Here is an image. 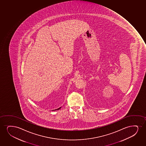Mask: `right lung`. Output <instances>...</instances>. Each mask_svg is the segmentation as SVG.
I'll return each instance as SVG.
<instances>
[{
    "label": "right lung",
    "instance_id": "1",
    "mask_svg": "<svg viewBox=\"0 0 146 146\" xmlns=\"http://www.w3.org/2000/svg\"><path fill=\"white\" fill-rule=\"evenodd\" d=\"M61 108H58V109H57V110H59V109H61Z\"/></svg>",
    "mask_w": 146,
    "mask_h": 146
}]
</instances>
